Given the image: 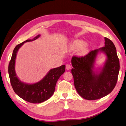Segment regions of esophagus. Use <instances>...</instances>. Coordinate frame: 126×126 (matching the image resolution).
I'll list each match as a JSON object with an SVG mask.
<instances>
[{
    "instance_id": "esophagus-1",
    "label": "esophagus",
    "mask_w": 126,
    "mask_h": 126,
    "mask_svg": "<svg viewBox=\"0 0 126 126\" xmlns=\"http://www.w3.org/2000/svg\"><path fill=\"white\" fill-rule=\"evenodd\" d=\"M66 69H67V70H69V69H71V66L69 65V64H67V65H66Z\"/></svg>"
}]
</instances>
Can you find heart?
Returning a JSON list of instances; mask_svg holds the SVG:
<instances>
[{"mask_svg": "<svg viewBox=\"0 0 126 126\" xmlns=\"http://www.w3.org/2000/svg\"><path fill=\"white\" fill-rule=\"evenodd\" d=\"M69 48L72 51L78 49L77 54L79 57H84L88 53L89 51V47L88 44H85L84 41L81 39L73 41L69 45Z\"/></svg>", "mask_w": 126, "mask_h": 126, "instance_id": "1", "label": "heart"}]
</instances>
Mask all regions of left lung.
<instances>
[{
	"instance_id": "1",
	"label": "left lung",
	"mask_w": 126,
	"mask_h": 126,
	"mask_svg": "<svg viewBox=\"0 0 126 126\" xmlns=\"http://www.w3.org/2000/svg\"><path fill=\"white\" fill-rule=\"evenodd\" d=\"M105 41L104 47L92 51L85 57L72 58L74 86L78 94L86 100H96L107 95L118 80L120 63L116 47L109 39L105 37ZM101 53L105 54L106 60L96 69L94 63Z\"/></svg>"
}]
</instances>
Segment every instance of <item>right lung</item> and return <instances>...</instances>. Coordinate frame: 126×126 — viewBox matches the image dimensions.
<instances>
[{
	"instance_id": "right-lung-1",
	"label": "right lung",
	"mask_w": 126,
	"mask_h": 126,
	"mask_svg": "<svg viewBox=\"0 0 126 126\" xmlns=\"http://www.w3.org/2000/svg\"><path fill=\"white\" fill-rule=\"evenodd\" d=\"M40 37L38 34L33 39H28L16 46L8 65V74L11 86L16 95L25 101L39 103L46 101L53 94L59 78L65 71V65L51 69L39 81L33 83H26L19 79L16 75L15 65L16 54L19 48L26 42L34 41Z\"/></svg>"
}]
</instances>
